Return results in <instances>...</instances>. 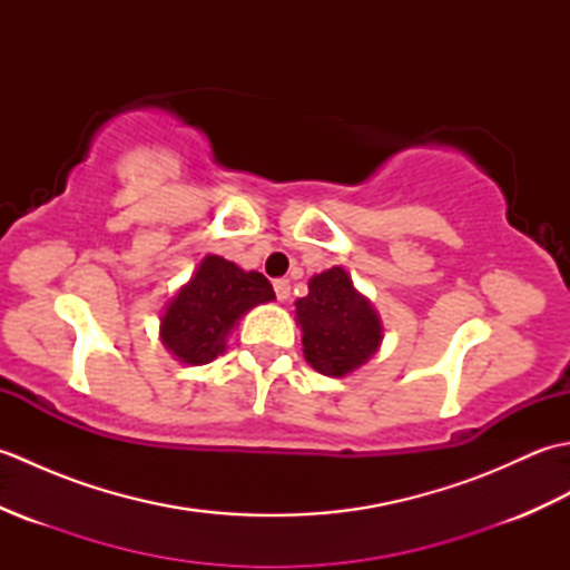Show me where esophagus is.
<instances>
[{"instance_id": "34e87169", "label": "esophagus", "mask_w": 570, "mask_h": 570, "mask_svg": "<svg viewBox=\"0 0 570 570\" xmlns=\"http://www.w3.org/2000/svg\"><path fill=\"white\" fill-rule=\"evenodd\" d=\"M274 294L278 301H286L288 296H292V282H288V278H276Z\"/></svg>"}]
</instances>
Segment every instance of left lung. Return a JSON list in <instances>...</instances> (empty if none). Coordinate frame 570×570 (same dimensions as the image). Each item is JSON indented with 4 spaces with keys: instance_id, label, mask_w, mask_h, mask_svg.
<instances>
[{
    "instance_id": "8db88e82",
    "label": "left lung",
    "mask_w": 570,
    "mask_h": 570,
    "mask_svg": "<svg viewBox=\"0 0 570 570\" xmlns=\"http://www.w3.org/2000/svg\"><path fill=\"white\" fill-rule=\"evenodd\" d=\"M296 321L304 331L301 343L308 365L325 377H345L365 365L382 343L377 313L341 266L311 278L308 296L296 301Z\"/></svg>"
}]
</instances>
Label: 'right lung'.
Returning <instances> with one entry per match:
<instances>
[{"label": "right lung", "mask_w": 570, "mask_h": 570, "mask_svg": "<svg viewBox=\"0 0 570 570\" xmlns=\"http://www.w3.org/2000/svg\"><path fill=\"white\" fill-rule=\"evenodd\" d=\"M269 278L208 254L161 318V341L186 365H208L242 313L274 301Z\"/></svg>", "instance_id": "obj_1"}]
</instances>
